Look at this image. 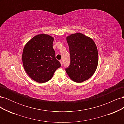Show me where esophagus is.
Listing matches in <instances>:
<instances>
[{"instance_id": "1", "label": "esophagus", "mask_w": 124, "mask_h": 124, "mask_svg": "<svg viewBox=\"0 0 124 124\" xmlns=\"http://www.w3.org/2000/svg\"><path fill=\"white\" fill-rule=\"evenodd\" d=\"M59 62H60V63H61V64L62 65V60H60Z\"/></svg>"}]
</instances>
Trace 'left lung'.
Listing matches in <instances>:
<instances>
[{
	"label": "left lung",
	"mask_w": 124,
	"mask_h": 124,
	"mask_svg": "<svg viewBox=\"0 0 124 124\" xmlns=\"http://www.w3.org/2000/svg\"><path fill=\"white\" fill-rule=\"evenodd\" d=\"M70 62L66 71L74 82L81 83L95 73L98 66V54L93 41L81 33L67 37Z\"/></svg>",
	"instance_id": "left-lung-1"
}]
</instances>
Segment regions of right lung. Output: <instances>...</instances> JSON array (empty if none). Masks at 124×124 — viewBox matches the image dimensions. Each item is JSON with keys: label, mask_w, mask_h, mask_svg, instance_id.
I'll return each instance as SVG.
<instances>
[{"label": "right lung", "mask_w": 124, "mask_h": 124, "mask_svg": "<svg viewBox=\"0 0 124 124\" xmlns=\"http://www.w3.org/2000/svg\"><path fill=\"white\" fill-rule=\"evenodd\" d=\"M53 41L52 37L40 34L28 41L24 48V69L32 80L40 83L51 80L56 70L61 66L55 57Z\"/></svg>", "instance_id": "1"}]
</instances>
